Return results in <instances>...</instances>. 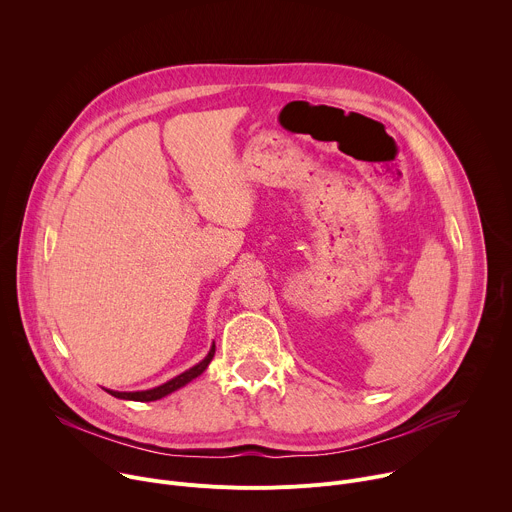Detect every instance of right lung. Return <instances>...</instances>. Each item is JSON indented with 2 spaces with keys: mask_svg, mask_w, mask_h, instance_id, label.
<instances>
[{
  "mask_svg": "<svg viewBox=\"0 0 512 512\" xmlns=\"http://www.w3.org/2000/svg\"><path fill=\"white\" fill-rule=\"evenodd\" d=\"M214 348H216V346H214V342H212L208 354H206L198 364H194L192 369L180 373L178 377L170 379L168 383H164V385H160V387H154V389H148V391H113V389H105V391H107L109 395H113V397H117V399H125V401H141V403L158 401V399H162V397H166V395H170V393L182 389V387L188 385L192 379L200 377V375L206 371V367H208L212 356H214Z\"/></svg>",
  "mask_w": 512,
  "mask_h": 512,
  "instance_id": "obj_1",
  "label": "right lung"
}]
</instances>
